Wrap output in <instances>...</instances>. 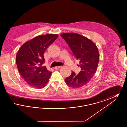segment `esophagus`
Masks as SVG:
<instances>
[{
  "label": "esophagus",
  "mask_w": 127,
  "mask_h": 127,
  "mask_svg": "<svg viewBox=\"0 0 127 127\" xmlns=\"http://www.w3.org/2000/svg\"><path fill=\"white\" fill-rule=\"evenodd\" d=\"M61 67V66H55L54 67L55 69H58L60 68Z\"/></svg>",
  "instance_id": "esophagus-1"
}]
</instances>
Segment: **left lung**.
Returning <instances> with one entry per match:
<instances>
[{
    "label": "left lung",
    "mask_w": 127,
    "mask_h": 127,
    "mask_svg": "<svg viewBox=\"0 0 127 127\" xmlns=\"http://www.w3.org/2000/svg\"><path fill=\"white\" fill-rule=\"evenodd\" d=\"M72 51L77 60L80 61L81 70L78 74L72 71L71 74L65 79L67 85L78 89L87 84L97 70L99 55L97 46L88 38L74 33L61 35Z\"/></svg>",
    "instance_id": "left-lung-1"
}]
</instances>
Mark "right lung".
Listing matches in <instances>:
<instances>
[{
  "mask_svg": "<svg viewBox=\"0 0 127 127\" xmlns=\"http://www.w3.org/2000/svg\"><path fill=\"white\" fill-rule=\"evenodd\" d=\"M58 36L57 34L38 36L25 43L19 49L16 59L17 67L30 86L41 89L48 83L52 72L43 65L44 53Z\"/></svg>",
  "mask_w": 127,
  "mask_h": 127,
  "instance_id": "1",
  "label": "right lung"
}]
</instances>
